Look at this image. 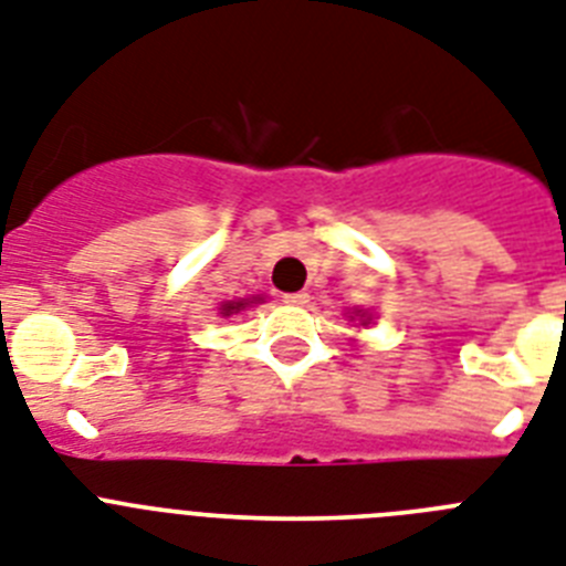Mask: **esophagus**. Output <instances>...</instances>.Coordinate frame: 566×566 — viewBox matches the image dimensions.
Returning a JSON list of instances; mask_svg holds the SVG:
<instances>
[{
	"label": "esophagus",
	"mask_w": 566,
	"mask_h": 566,
	"mask_svg": "<svg viewBox=\"0 0 566 566\" xmlns=\"http://www.w3.org/2000/svg\"><path fill=\"white\" fill-rule=\"evenodd\" d=\"M284 302H287V305H293V307H305L307 302H311V296H307L305 291H298V293H287V296H284Z\"/></svg>",
	"instance_id": "obj_1"
}]
</instances>
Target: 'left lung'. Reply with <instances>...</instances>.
<instances>
[{
    "label": "left lung",
    "mask_w": 566,
    "mask_h": 566,
    "mask_svg": "<svg viewBox=\"0 0 566 566\" xmlns=\"http://www.w3.org/2000/svg\"><path fill=\"white\" fill-rule=\"evenodd\" d=\"M350 319H359V325H368V322H371V316H368L365 311H354V316H350Z\"/></svg>",
    "instance_id": "1"
}]
</instances>
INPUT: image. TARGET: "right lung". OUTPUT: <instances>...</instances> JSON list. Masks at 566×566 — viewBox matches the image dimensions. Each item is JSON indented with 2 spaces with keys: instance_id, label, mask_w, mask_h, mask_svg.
Masks as SVG:
<instances>
[{
  "instance_id": "1",
  "label": "right lung",
  "mask_w": 566,
  "mask_h": 566,
  "mask_svg": "<svg viewBox=\"0 0 566 566\" xmlns=\"http://www.w3.org/2000/svg\"><path fill=\"white\" fill-rule=\"evenodd\" d=\"M259 302H261V296L232 298V302H224V305H221V316H232V313L244 311V307H250V305H259Z\"/></svg>"
}]
</instances>
